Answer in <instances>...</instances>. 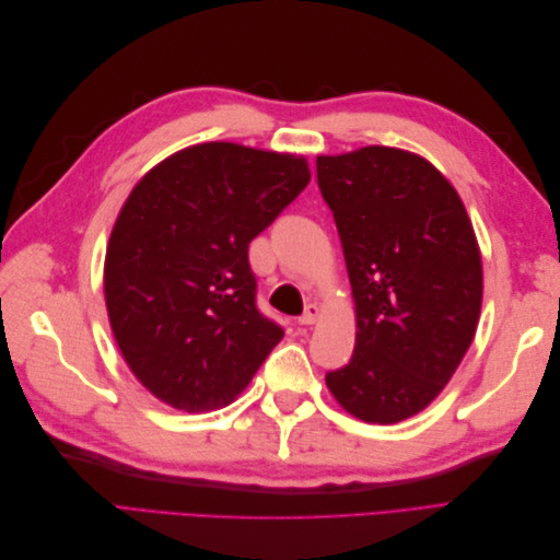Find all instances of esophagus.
Returning a JSON list of instances; mask_svg holds the SVG:
<instances>
[{
    "instance_id": "1",
    "label": "esophagus",
    "mask_w": 560,
    "mask_h": 560,
    "mask_svg": "<svg viewBox=\"0 0 560 560\" xmlns=\"http://www.w3.org/2000/svg\"><path fill=\"white\" fill-rule=\"evenodd\" d=\"M317 317H319V308L315 306V303H308L306 311H303V315L299 317V325H306V327L315 325Z\"/></svg>"
}]
</instances>
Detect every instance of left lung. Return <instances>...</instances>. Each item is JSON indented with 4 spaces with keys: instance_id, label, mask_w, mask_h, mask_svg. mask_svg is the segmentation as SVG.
Masks as SVG:
<instances>
[{
    "instance_id": "obj_1",
    "label": "left lung",
    "mask_w": 560,
    "mask_h": 560,
    "mask_svg": "<svg viewBox=\"0 0 560 560\" xmlns=\"http://www.w3.org/2000/svg\"><path fill=\"white\" fill-rule=\"evenodd\" d=\"M352 284L358 338L327 387L348 413L393 425L442 393L481 313V254L448 179L411 151L317 156Z\"/></svg>"
}]
</instances>
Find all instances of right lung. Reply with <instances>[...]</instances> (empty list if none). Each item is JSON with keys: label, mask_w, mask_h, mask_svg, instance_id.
<instances>
[{"label": "right lung", "mask_w": 560, "mask_h": 560, "mask_svg": "<svg viewBox=\"0 0 560 560\" xmlns=\"http://www.w3.org/2000/svg\"><path fill=\"white\" fill-rule=\"evenodd\" d=\"M308 182L301 156L208 142L130 191L109 235L105 299L118 350L151 395L189 413L219 409L282 341L257 308L247 249Z\"/></svg>", "instance_id": "1"}]
</instances>
